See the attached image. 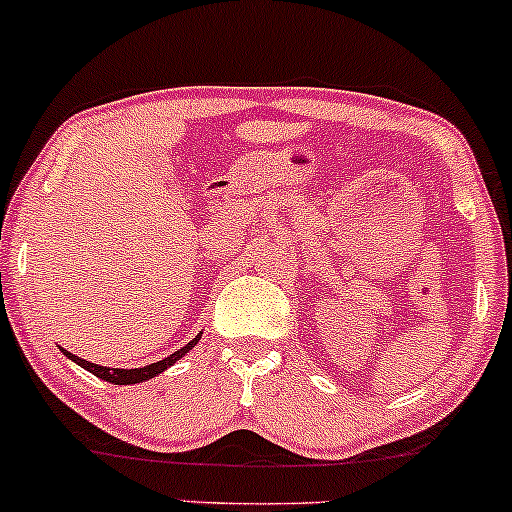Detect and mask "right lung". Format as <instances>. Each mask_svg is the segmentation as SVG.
I'll use <instances>...</instances> for the list:
<instances>
[{"label": "right lung", "instance_id": "obj_1", "mask_svg": "<svg viewBox=\"0 0 512 512\" xmlns=\"http://www.w3.org/2000/svg\"><path fill=\"white\" fill-rule=\"evenodd\" d=\"M198 341H200V336H195L191 343H186V346H183L181 350L171 353L169 358L159 360V363L145 365V367H135V370H120V367H103V365L89 363V360H82V358H77V355L67 353L65 348H62V353H65L70 360H74V363H77V365H82L84 370H89L91 375L101 377V380H106V382H111V384H137V382H145V380H152V377L162 375L166 367H171V365L176 363V360H181L183 355H186L188 350H191Z\"/></svg>", "mask_w": 512, "mask_h": 512}]
</instances>
